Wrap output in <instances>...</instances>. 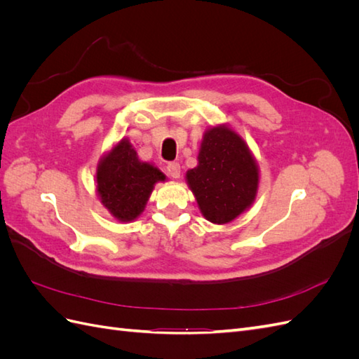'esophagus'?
Returning <instances> with one entry per match:
<instances>
[{
  "label": "esophagus",
  "mask_w": 359,
  "mask_h": 359,
  "mask_svg": "<svg viewBox=\"0 0 359 359\" xmlns=\"http://www.w3.org/2000/svg\"><path fill=\"white\" fill-rule=\"evenodd\" d=\"M166 170L169 173V177H172V178H180V175H181V166H180V163H177V161L168 163Z\"/></svg>",
  "instance_id": "34e87169"
}]
</instances>
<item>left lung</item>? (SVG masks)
<instances>
[{
  "instance_id": "1",
  "label": "left lung",
  "mask_w": 359,
  "mask_h": 359,
  "mask_svg": "<svg viewBox=\"0 0 359 359\" xmlns=\"http://www.w3.org/2000/svg\"><path fill=\"white\" fill-rule=\"evenodd\" d=\"M198 166L187 170V182L208 222L226 224L253 203L259 169L240 135L227 126L206 130Z\"/></svg>"
}]
</instances>
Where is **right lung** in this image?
Masks as SVG:
<instances>
[{"label":"right lung","mask_w":359,"mask_h":359,"mask_svg":"<svg viewBox=\"0 0 359 359\" xmlns=\"http://www.w3.org/2000/svg\"><path fill=\"white\" fill-rule=\"evenodd\" d=\"M157 168L140 161L127 139L107 153L97 166V193L119 222H132L142 214L154 184L165 181Z\"/></svg>","instance_id":"1"}]
</instances>
